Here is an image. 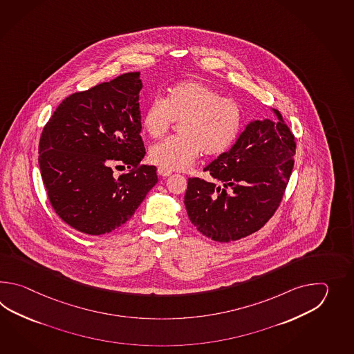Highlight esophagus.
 <instances>
[{
	"label": "esophagus",
	"instance_id": "obj_1",
	"mask_svg": "<svg viewBox=\"0 0 354 354\" xmlns=\"http://www.w3.org/2000/svg\"><path fill=\"white\" fill-rule=\"evenodd\" d=\"M158 174L160 177H168V176L172 174V172H171V171H167V169L162 168V167H158Z\"/></svg>",
	"mask_w": 354,
	"mask_h": 354
}]
</instances>
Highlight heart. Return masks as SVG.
I'll return each instance as SVG.
<instances>
[{
  "label": "heart",
  "instance_id": "obj_1",
  "mask_svg": "<svg viewBox=\"0 0 354 354\" xmlns=\"http://www.w3.org/2000/svg\"><path fill=\"white\" fill-rule=\"evenodd\" d=\"M177 122L180 136L151 145L149 159L167 171H185L200 153L216 157L229 151L243 127V113L232 98L198 81L171 87L167 96L154 97L144 110V131L160 138Z\"/></svg>",
  "mask_w": 354,
  "mask_h": 354
}]
</instances>
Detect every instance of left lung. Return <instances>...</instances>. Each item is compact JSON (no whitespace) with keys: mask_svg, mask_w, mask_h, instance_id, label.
I'll list each match as a JSON object with an SVG mask.
<instances>
[{"mask_svg":"<svg viewBox=\"0 0 354 354\" xmlns=\"http://www.w3.org/2000/svg\"><path fill=\"white\" fill-rule=\"evenodd\" d=\"M277 121H250L229 151L188 178L185 206L196 229L220 243L256 233L277 210L294 168L295 136Z\"/></svg>","mask_w":354,"mask_h":354,"instance_id":"obj_1","label":"left lung"}]
</instances>
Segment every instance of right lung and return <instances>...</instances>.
I'll return each instance as SVG.
<instances>
[{
	"instance_id": "right-lung-1",
	"label": "right lung",
	"mask_w": 354,
	"mask_h": 354,
	"mask_svg": "<svg viewBox=\"0 0 354 354\" xmlns=\"http://www.w3.org/2000/svg\"><path fill=\"white\" fill-rule=\"evenodd\" d=\"M139 72L62 101L39 142V167L54 211L88 235L111 233L134 215L158 182L145 156ZM129 172L115 176L113 168Z\"/></svg>"
}]
</instances>
